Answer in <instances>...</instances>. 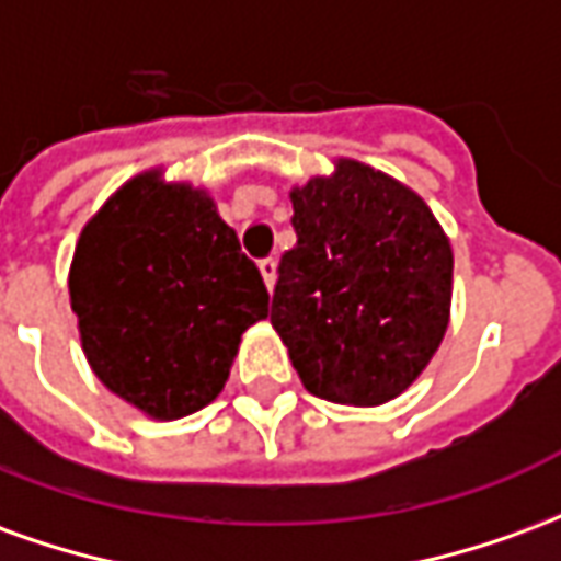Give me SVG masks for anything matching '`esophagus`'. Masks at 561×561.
Here are the masks:
<instances>
[{
    "label": "esophagus",
    "mask_w": 561,
    "mask_h": 561,
    "mask_svg": "<svg viewBox=\"0 0 561 561\" xmlns=\"http://www.w3.org/2000/svg\"><path fill=\"white\" fill-rule=\"evenodd\" d=\"M257 270H261V276L267 282V288L273 291V285H276V257H261L257 261Z\"/></svg>",
    "instance_id": "1"
}]
</instances>
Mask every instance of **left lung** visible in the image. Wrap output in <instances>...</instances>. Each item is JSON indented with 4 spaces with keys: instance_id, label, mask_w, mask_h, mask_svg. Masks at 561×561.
Returning a JSON list of instances; mask_svg holds the SVG:
<instances>
[{
    "instance_id": "8db88e82",
    "label": "left lung",
    "mask_w": 561,
    "mask_h": 561,
    "mask_svg": "<svg viewBox=\"0 0 561 561\" xmlns=\"http://www.w3.org/2000/svg\"><path fill=\"white\" fill-rule=\"evenodd\" d=\"M270 321L309 393L381 405L421 376L450 312L454 255L412 188L360 161L291 192Z\"/></svg>"
}]
</instances>
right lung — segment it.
I'll use <instances>...</instances> for the list:
<instances>
[{"instance_id": "right-lung-1", "label": "right lung", "mask_w": 561, "mask_h": 561, "mask_svg": "<svg viewBox=\"0 0 561 561\" xmlns=\"http://www.w3.org/2000/svg\"><path fill=\"white\" fill-rule=\"evenodd\" d=\"M92 373L149 417L204 409L270 294L207 192L135 176L83 228L68 273Z\"/></svg>"}]
</instances>
